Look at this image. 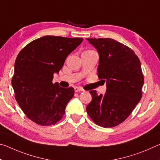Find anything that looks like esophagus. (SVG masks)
<instances>
[{
    "label": "esophagus",
    "instance_id": "1",
    "mask_svg": "<svg viewBox=\"0 0 160 160\" xmlns=\"http://www.w3.org/2000/svg\"><path fill=\"white\" fill-rule=\"evenodd\" d=\"M74 89H75V92H82L83 91V89L81 88H79V87H75Z\"/></svg>",
    "mask_w": 160,
    "mask_h": 160
}]
</instances>
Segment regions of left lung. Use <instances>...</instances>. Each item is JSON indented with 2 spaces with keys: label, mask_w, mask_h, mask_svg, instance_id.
Returning <instances> with one entry per match:
<instances>
[{
  "label": "left lung",
  "mask_w": 160,
  "mask_h": 160,
  "mask_svg": "<svg viewBox=\"0 0 160 160\" xmlns=\"http://www.w3.org/2000/svg\"><path fill=\"white\" fill-rule=\"evenodd\" d=\"M99 56L98 78L106 92L92 97L87 113L97 125L111 128L123 122L142 97L144 77L138 57L131 48L110 38L87 39Z\"/></svg>",
  "instance_id": "8db88e82"
}]
</instances>
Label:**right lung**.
<instances>
[{
	"instance_id": "add662e5",
	"label": "right lung",
	"mask_w": 160,
	"mask_h": 160,
	"mask_svg": "<svg viewBox=\"0 0 160 160\" xmlns=\"http://www.w3.org/2000/svg\"><path fill=\"white\" fill-rule=\"evenodd\" d=\"M82 41V38L45 36L32 41L19 53L12 86L19 106L34 123L54 125L63 116L75 91L73 88L53 84V74L58 73L67 56Z\"/></svg>"
}]
</instances>
